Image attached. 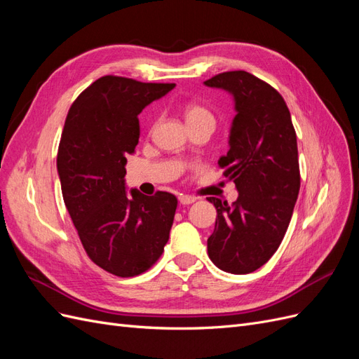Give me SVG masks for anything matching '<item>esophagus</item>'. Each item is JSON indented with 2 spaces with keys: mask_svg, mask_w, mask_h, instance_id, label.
<instances>
[{
  "mask_svg": "<svg viewBox=\"0 0 359 359\" xmlns=\"http://www.w3.org/2000/svg\"><path fill=\"white\" fill-rule=\"evenodd\" d=\"M178 201H180V203L181 205H191L194 201V198H191V196H187V194H180V198H178Z\"/></svg>",
  "mask_w": 359,
  "mask_h": 359,
  "instance_id": "1",
  "label": "esophagus"
}]
</instances>
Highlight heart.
<instances>
[{"label":"heart","instance_id":"b5f03b06","mask_svg":"<svg viewBox=\"0 0 359 359\" xmlns=\"http://www.w3.org/2000/svg\"><path fill=\"white\" fill-rule=\"evenodd\" d=\"M184 115H186L187 124L189 123H199V121L214 123V115L211 114V111L206 109V107L202 104H196V103L189 104L186 107V112H184Z\"/></svg>","mask_w":359,"mask_h":359}]
</instances>
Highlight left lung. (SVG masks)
I'll list each match as a JSON object with an SVG mask.
<instances>
[{
	"mask_svg": "<svg viewBox=\"0 0 359 359\" xmlns=\"http://www.w3.org/2000/svg\"><path fill=\"white\" fill-rule=\"evenodd\" d=\"M203 83L232 94L236 112L219 165L238 199L208 198L217 210L208 256L226 273L248 274L277 252L290 223L301 184L297 133L283 97L252 73L224 72Z\"/></svg>",
	"mask_w": 359,
	"mask_h": 359,
	"instance_id": "left-lung-1",
	"label": "left lung"
}]
</instances>
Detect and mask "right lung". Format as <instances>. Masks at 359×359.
Listing matches in <instances>:
<instances>
[{"mask_svg": "<svg viewBox=\"0 0 359 359\" xmlns=\"http://www.w3.org/2000/svg\"><path fill=\"white\" fill-rule=\"evenodd\" d=\"M175 83L103 76L69 109L57 169L64 203L86 255L118 277L145 273L161 256L178 201L126 190L127 156L139 142V114Z\"/></svg>", "mask_w": 359, "mask_h": 359, "instance_id": "right-lung-1", "label": "right lung"}]
</instances>
